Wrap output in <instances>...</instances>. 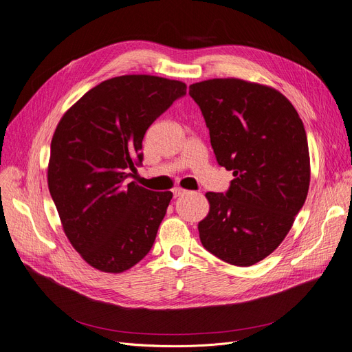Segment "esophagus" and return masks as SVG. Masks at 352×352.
Wrapping results in <instances>:
<instances>
[{"mask_svg": "<svg viewBox=\"0 0 352 352\" xmlns=\"http://www.w3.org/2000/svg\"><path fill=\"white\" fill-rule=\"evenodd\" d=\"M185 193H188V190L182 189V188H175V189H173V196H175V198H179V196L185 195Z\"/></svg>", "mask_w": 352, "mask_h": 352, "instance_id": "obj_1", "label": "esophagus"}]
</instances>
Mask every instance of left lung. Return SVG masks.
I'll return each instance as SVG.
<instances>
[{
    "instance_id": "obj_1",
    "label": "left lung",
    "mask_w": 352,
    "mask_h": 352,
    "mask_svg": "<svg viewBox=\"0 0 352 352\" xmlns=\"http://www.w3.org/2000/svg\"><path fill=\"white\" fill-rule=\"evenodd\" d=\"M219 166L232 170L225 193L208 192L202 245L225 263L248 267L280 245L302 209L311 180L303 122L286 96L241 79L193 83Z\"/></svg>"
}]
</instances>
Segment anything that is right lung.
<instances>
[{"label":"right lung","mask_w":352,"mask_h":352,"mask_svg":"<svg viewBox=\"0 0 352 352\" xmlns=\"http://www.w3.org/2000/svg\"><path fill=\"white\" fill-rule=\"evenodd\" d=\"M185 95L179 80L117 76L88 91L56 127L49 190L70 244L95 269L122 273L151 250L173 195L125 179L143 163L150 125Z\"/></svg>","instance_id":"add662e5"}]
</instances>
